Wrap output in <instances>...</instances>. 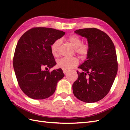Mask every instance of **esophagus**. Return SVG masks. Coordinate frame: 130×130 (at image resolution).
Returning <instances> with one entry per match:
<instances>
[{"mask_svg": "<svg viewBox=\"0 0 130 130\" xmlns=\"http://www.w3.org/2000/svg\"><path fill=\"white\" fill-rule=\"evenodd\" d=\"M62 70H63V73H64V74H65V73H67L68 71V69H62Z\"/></svg>", "mask_w": 130, "mask_h": 130, "instance_id": "34e87169", "label": "esophagus"}]
</instances>
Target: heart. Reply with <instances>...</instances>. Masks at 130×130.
Returning <instances> with one entry per match:
<instances>
[{"label": "heart", "mask_w": 130, "mask_h": 130, "mask_svg": "<svg viewBox=\"0 0 130 130\" xmlns=\"http://www.w3.org/2000/svg\"><path fill=\"white\" fill-rule=\"evenodd\" d=\"M70 43L74 47L76 53L82 56H85L87 55L89 51V47L87 45L82 44V41L78 36L76 35H71L68 38ZM61 40L58 39L52 44L51 50L52 55L57 56L59 52V48L61 44ZM79 63V60L75 57H62L57 60V65L59 68L62 69H69L75 67Z\"/></svg>", "instance_id": "b5f03b06"}]
</instances>
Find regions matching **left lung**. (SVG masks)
<instances>
[{"label": "left lung", "instance_id": "left-lung-1", "mask_svg": "<svg viewBox=\"0 0 130 130\" xmlns=\"http://www.w3.org/2000/svg\"><path fill=\"white\" fill-rule=\"evenodd\" d=\"M74 32L87 38L89 51L86 60L78 67L83 72H77L78 78L73 84V93L86 103L98 102L108 93L117 75L115 45L108 36L98 29H79Z\"/></svg>", "mask_w": 130, "mask_h": 130}]
</instances>
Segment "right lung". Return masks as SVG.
I'll use <instances>...</instances> for the list:
<instances>
[{
    "mask_svg": "<svg viewBox=\"0 0 130 130\" xmlns=\"http://www.w3.org/2000/svg\"><path fill=\"white\" fill-rule=\"evenodd\" d=\"M65 34L53 28L36 27L19 38L13 57V68L19 87L29 98H48L54 93L58 82L64 76L61 68L51 72L42 69L56 65L51 46Z\"/></svg>",
    "mask_w": 130,
    "mask_h": 130,
    "instance_id": "right-lung-1",
    "label": "right lung"
}]
</instances>
